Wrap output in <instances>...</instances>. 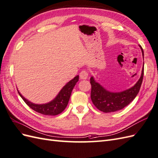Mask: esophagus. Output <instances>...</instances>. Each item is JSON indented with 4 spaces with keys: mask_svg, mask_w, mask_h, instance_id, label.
Wrapping results in <instances>:
<instances>
[{
    "mask_svg": "<svg viewBox=\"0 0 158 158\" xmlns=\"http://www.w3.org/2000/svg\"><path fill=\"white\" fill-rule=\"evenodd\" d=\"M79 77L81 79H87L88 78V73L87 71L83 70L80 73Z\"/></svg>",
    "mask_w": 158,
    "mask_h": 158,
    "instance_id": "1",
    "label": "esophagus"
}]
</instances>
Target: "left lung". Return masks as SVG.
Masks as SVG:
<instances>
[{"mask_svg": "<svg viewBox=\"0 0 158 158\" xmlns=\"http://www.w3.org/2000/svg\"><path fill=\"white\" fill-rule=\"evenodd\" d=\"M143 57L144 56L143 48L139 45ZM144 63L140 78L137 82L128 89L121 92H111L106 89L102 85L96 81L94 77L90 79L91 85V99L94 106L99 110L104 113H111L122 110L135 98L142 83L143 77Z\"/></svg>", "mask_w": 158, "mask_h": 158, "instance_id": "8db88e82", "label": "left lung"}]
</instances>
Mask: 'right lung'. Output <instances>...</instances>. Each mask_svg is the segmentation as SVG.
<instances>
[{
  "mask_svg": "<svg viewBox=\"0 0 158 158\" xmlns=\"http://www.w3.org/2000/svg\"><path fill=\"white\" fill-rule=\"evenodd\" d=\"M78 81L79 75H77L73 79H71L70 81H69L65 85L60 89V91L59 92L58 95H56L53 99L50 102L44 104H36L32 103L30 101L24 98L19 91L18 93L20 96L21 97V98L23 99L24 102H25L27 106H29L32 110H33L34 111L43 115H56L63 111V110L67 106V104L69 101L73 89Z\"/></svg>",
  "mask_w": 158,
  "mask_h": 158,
  "instance_id": "1",
  "label": "right lung"
}]
</instances>
